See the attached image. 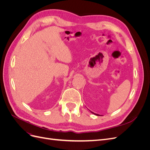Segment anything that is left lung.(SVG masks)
Returning a JSON list of instances; mask_svg holds the SVG:
<instances>
[{
  "label": "left lung",
  "instance_id": "left-lung-1",
  "mask_svg": "<svg viewBox=\"0 0 150 150\" xmlns=\"http://www.w3.org/2000/svg\"><path fill=\"white\" fill-rule=\"evenodd\" d=\"M92 112V113H93V114H94V115H95V113H94V112Z\"/></svg>",
  "mask_w": 150,
  "mask_h": 150
}]
</instances>
